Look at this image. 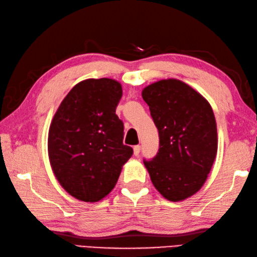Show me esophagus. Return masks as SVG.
<instances>
[{
  "mask_svg": "<svg viewBox=\"0 0 257 257\" xmlns=\"http://www.w3.org/2000/svg\"><path fill=\"white\" fill-rule=\"evenodd\" d=\"M140 151H141V147L140 145H135V147L133 148V152H134V156H139L140 154Z\"/></svg>",
  "mask_w": 257,
  "mask_h": 257,
  "instance_id": "obj_1",
  "label": "esophagus"
}]
</instances>
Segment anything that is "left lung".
<instances>
[{
  "label": "left lung",
  "mask_w": 257,
  "mask_h": 257,
  "mask_svg": "<svg viewBox=\"0 0 257 257\" xmlns=\"http://www.w3.org/2000/svg\"><path fill=\"white\" fill-rule=\"evenodd\" d=\"M159 131V152L144 166L157 190L170 201H182L204 186L216 159L218 139L208 100L179 79H162L145 87Z\"/></svg>",
  "instance_id": "1"
}]
</instances>
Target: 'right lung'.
Masks as SVG:
<instances>
[{"label": "right lung", "instance_id": "right-lung-1", "mask_svg": "<svg viewBox=\"0 0 257 257\" xmlns=\"http://www.w3.org/2000/svg\"><path fill=\"white\" fill-rule=\"evenodd\" d=\"M122 93L117 80L86 79L72 87L53 115L48 156L58 182L76 199H103L132 157L115 114Z\"/></svg>", "mask_w": 257, "mask_h": 257}]
</instances>
